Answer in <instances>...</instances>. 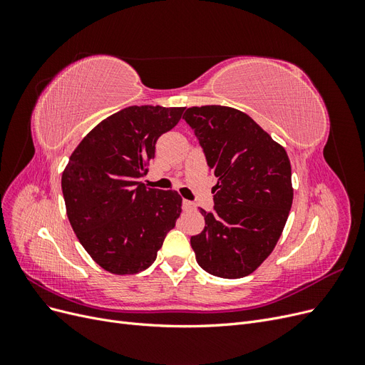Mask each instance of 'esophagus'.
I'll list each match as a JSON object with an SVG mask.
<instances>
[{
	"label": "esophagus",
	"mask_w": 365,
	"mask_h": 365,
	"mask_svg": "<svg viewBox=\"0 0 365 365\" xmlns=\"http://www.w3.org/2000/svg\"><path fill=\"white\" fill-rule=\"evenodd\" d=\"M182 208H184V210H195V208H196V204L192 202V201H184V202H182Z\"/></svg>",
	"instance_id": "1"
}]
</instances>
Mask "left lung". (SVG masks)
<instances>
[{
	"instance_id": "left-lung-1",
	"label": "left lung",
	"mask_w": 365,
	"mask_h": 365,
	"mask_svg": "<svg viewBox=\"0 0 365 365\" xmlns=\"http://www.w3.org/2000/svg\"><path fill=\"white\" fill-rule=\"evenodd\" d=\"M204 149L213 187V212L190 237L196 262L208 274L240 279L256 271L282 236L292 205L291 163L245 113L230 106H192L182 117Z\"/></svg>"
}]
</instances>
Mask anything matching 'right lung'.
Here are the masks:
<instances>
[{
	"mask_svg": "<svg viewBox=\"0 0 365 365\" xmlns=\"http://www.w3.org/2000/svg\"><path fill=\"white\" fill-rule=\"evenodd\" d=\"M184 108L129 106L101 121L79 143L62 173L67 216L82 247L105 271L126 275L155 262L181 215L175 190L149 189L148 173L160 135Z\"/></svg>",
	"mask_w": 365,
	"mask_h": 365,
	"instance_id": "add662e5",
	"label": "right lung"
}]
</instances>
